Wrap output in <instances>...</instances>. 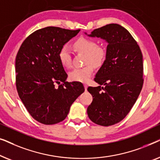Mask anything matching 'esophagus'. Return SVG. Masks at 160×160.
I'll list each match as a JSON object with an SVG mask.
<instances>
[{"mask_svg": "<svg viewBox=\"0 0 160 160\" xmlns=\"http://www.w3.org/2000/svg\"><path fill=\"white\" fill-rule=\"evenodd\" d=\"M84 86L85 90H86V91H87V84H84Z\"/></svg>", "mask_w": 160, "mask_h": 160, "instance_id": "esophagus-1", "label": "esophagus"}]
</instances>
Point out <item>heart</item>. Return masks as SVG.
Instances as JSON below:
<instances>
[{
  "label": "heart",
  "mask_w": 160,
  "mask_h": 160,
  "mask_svg": "<svg viewBox=\"0 0 160 160\" xmlns=\"http://www.w3.org/2000/svg\"><path fill=\"white\" fill-rule=\"evenodd\" d=\"M73 47L78 52L84 54V63L87 64L80 68H74L69 73V78L73 82H87L94 72V66L100 67L106 56V49L92 39L79 38L73 43ZM60 62L63 67L71 66V49L68 45H63L58 53Z\"/></svg>",
  "instance_id": "1"
}]
</instances>
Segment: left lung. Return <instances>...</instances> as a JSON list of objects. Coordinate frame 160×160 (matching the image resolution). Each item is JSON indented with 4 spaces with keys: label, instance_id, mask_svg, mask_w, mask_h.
Segmentation results:
<instances>
[{
    "label": "left lung",
    "instance_id": "1",
    "mask_svg": "<svg viewBox=\"0 0 160 160\" xmlns=\"http://www.w3.org/2000/svg\"><path fill=\"white\" fill-rule=\"evenodd\" d=\"M87 36L108 43L106 60L95 78V82L103 87L87 88L93 98L87 114L94 123L111 126L128 114L141 93L143 55L128 30L118 24L106 25Z\"/></svg>",
    "mask_w": 160,
    "mask_h": 160
}]
</instances>
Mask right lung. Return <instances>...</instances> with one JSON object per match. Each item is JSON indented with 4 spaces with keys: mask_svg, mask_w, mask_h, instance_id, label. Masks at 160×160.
<instances>
[{
    "mask_svg": "<svg viewBox=\"0 0 160 160\" xmlns=\"http://www.w3.org/2000/svg\"><path fill=\"white\" fill-rule=\"evenodd\" d=\"M79 31L58 27L39 29L23 41L17 52V92L31 117L40 123L63 121L72 103L84 92L81 82H66L68 75L58 58L60 48ZM55 83L60 85L56 88Z\"/></svg>",
    "mask_w": 160,
    "mask_h": 160,
    "instance_id": "add662e5",
    "label": "right lung"
}]
</instances>
